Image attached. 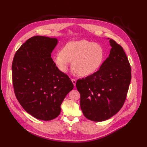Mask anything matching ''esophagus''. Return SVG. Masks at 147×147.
<instances>
[{"label":"esophagus","instance_id":"esophagus-1","mask_svg":"<svg viewBox=\"0 0 147 147\" xmlns=\"http://www.w3.org/2000/svg\"><path fill=\"white\" fill-rule=\"evenodd\" d=\"M71 80H72V83H73L74 86H76V80H75V79H72Z\"/></svg>","mask_w":147,"mask_h":147}]
</instances>
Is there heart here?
Here are the masks:
<instances>
[{
    "label": "heart",
    "instance_id": "b5f03b06",
    "mask_svg": "<svg viewBox=\"0 0 147 147\" xmlns=\"http://www.w3.org/2000/svg\"><path fill=\"white\" fill-rule=\"evenodd\" d=\"M105 57L103 48L87 40L72 41L66 44L53 60L62 72H66L71 62L72 68L81 76L95 73L100 67Z\"/></svg>",
    "mask_w": 147,
    "mask_h": 147
}]
</instances>
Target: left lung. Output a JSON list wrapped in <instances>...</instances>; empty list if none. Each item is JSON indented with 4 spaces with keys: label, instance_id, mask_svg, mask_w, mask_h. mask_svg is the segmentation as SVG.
I'll use <instances>...</instances> for the list:
<instances>
[{
    "label": "left lung",
    "instance_id": "1",
    "mask_svg": "<svg viewBox=\"0 0 147 147\" xmlns=\"http://www.w3.org/2000/svg\"><path fill=\"white\" fill-rule=\"evenodd\" d=\"M109 43V57L99 70L76 84L82 113L94 121L107 120L120 110L131 81V67L123 48L113 39Z\"/></svg>",
    "mask_w": 147,
    "mask_h": 147
}]
</instances>
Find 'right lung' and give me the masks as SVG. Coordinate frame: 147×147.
<instances>
[{
  "label": "right lung",
  "mask_w": 147,
  "mask_h": 147,
  "mask_svg": "<svg viewBox=\"0 0 147 147\" xmlns=\"http://www.w3.org/2000/svg\"><path fill=\"white\" fill-rule=\"evenodd\" d=\"M56 38L34 36L17 51L12 65L13 90L24 109L39 120L59 116L61 104L74 88L69 76L51 59Z\"/></svg>",
  "instance_id": "obj_1"
}]
</instances>
